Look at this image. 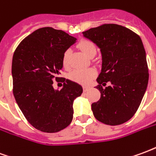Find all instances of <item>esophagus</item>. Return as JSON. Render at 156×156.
I'll list each match as a JSON object with an SVG mask.
<instances>
[{
  "mask_svg": "<svg viewBox=\"0 0 156 156\" xmlns=\"http://www.w3.org/2000/svg\"><path fill=\"white\" fill-rule=\"evenodd\" d=\"M83 91L87 92L90 89V87H88V86H83Z\"/></svg>",
  "mask_w": 156,
  "mask_h": 156,
  "instance_id": "esophagus-1",
  "label": "esophagus"
}]
</instances>
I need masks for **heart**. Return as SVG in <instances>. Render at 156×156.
Masks as SVG:
<instances>
[{"mask_svg": "<svg viewBox=\"0 0 156 156\" xmlns=\"http://www.w3.org/2000/svg\"><path fill=\"white\" fill-rule=\"evenodd\" d=\"M78 48L83 54L89 58L91 55L96 53V47L94 42L88 40H83L78 44ZM69 57H70V51L67 50L62 55V63L65 68H68L69 66ZM96 76V71L93 68H87V69H78L73 71L69 74V78L73 81L76 82L80 84H88L93 78Z\"/></svg>", "mask_w": 156, "mask_h": 156, "instance_id": "b5f03b06", "label": "heart"}]
</instances>
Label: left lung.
<instances>
[{"instance_id": "left-lung-1", "label": "left lung", "mask_w": 156, "mask_h": 156, "mask_svg": "<svg viewBox=\"0 0 156 156\" xmlns=\"http://www.w3.org/2000/svg\"><path fill=\"white\" fill-rule=\"evenodd\" d=\"M100 49L101 72L96 88L100 99L92 104L94 117L108 125L124 124L137 111L149 81L146 54L136 33L117 24H105L83 32ZM111 85L103 89L101 84Z\"/></svg>"}]
</instances>
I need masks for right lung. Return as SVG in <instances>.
I'll list each match as a JSON object with an SVG mask.
<instances>
[{"instance_id": "add662e5", "label": "right lung", "mask_w": 156, "mask_h": 156, "mask_svg": "<svg viewBox=\"0 0 156 156\" xmlns=\"http://www.w3.org/2000/svg\"><path fill=\"white\" fill-rule=\"evenodd\" d=\"M77 41L62 30L42 27L23 39L12 58L13 94L32 126L56 133L73 120V105L83 93L80 84L63 80L61 90L53 88L62 68V55Z\"/></svg>"}]
</instances>
